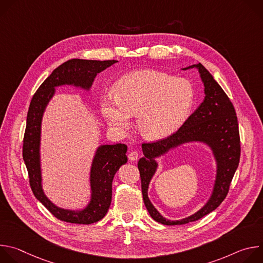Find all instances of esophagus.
<instances>
[{
	"label": "esophagus",
	"instance_id": "esophagus-1",
	"mask_svg": "<svg viewBox=\"0 0 263 263\" xmlns=\"http://www.w3.org/2000/svg\"><path fill=\"white\" fill-rule=\"evenodd\" d=\"M138 153L136 151H131L128 155V158L131 160V161H136L138 159Z\"/></svg>",
	"mask_w": 263,
	"mask_h": 263
}]
</instances>
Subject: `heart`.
<instances>
[{"mask_svg":"<svg viewBox=\"0 0 263 263\" xmlns=\"http://www.w3.org/2000/svg\"><path fill=\"white\" fill-rule=\"evenodd\" d=\"M115 91L101 96L100 108L110 126L123 131L137 114V128L148 140L174 134L189 118L195 101L193 85L183 78L154 69L122 76Z\"/></svg>","mask_w":263,"mask_h":263,"instance_id":"b5f03b06","label":"heart"}]
</instances>
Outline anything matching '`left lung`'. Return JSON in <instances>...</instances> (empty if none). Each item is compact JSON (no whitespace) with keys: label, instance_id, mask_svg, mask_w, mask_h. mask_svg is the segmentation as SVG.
<instances>
[{"label":"left lung","instance_id":"8db88e82","mask_svg":"<svg viewBox=\"0 0 263 263\" xmlns=\"http://www.w3.org/2000/svg\"><path fill=\"white\" fill-rule=\"evenodd\" d=\"M190 68L198 69L204 85L205 99L176 133L157 142L142 143L143 157L138 161L144 205L153 219L167 226L192 222L215 210L228 194L240 157L238 123L231 101L201 63L182 69ZM186 143H202L211 149L216 162V177L209 200L197 213L181 220L171 221L152 204L147 191L159 167L157 158Z\"/></svg>","mask_w":263,"mask_h":263}]
</instances>
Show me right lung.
<instances>
[{"label":"right lung","mask_w":263,"mask_h":263,"mask_svg":"<svg viewBox=\"0 0 263 263\" xmlns=\"http://www.w3.org/2000/svg\"><path fill=\"white\" fill-rule=\"evenodd\" d=\"M117 62V60H67L52 71L31 100L24 136L23 158L35 198L60 220L89 224L105 216L111 204L112 180L119 168L128 161L127 145L124 143L99 145L89 172L90 196L88 203L78 209L59 207L48 198L43 186L41 146L44 115L57 87L71 86L89 91L97 74Z\"/></svg>","instance_id":"add662e5"}]
</instances>
